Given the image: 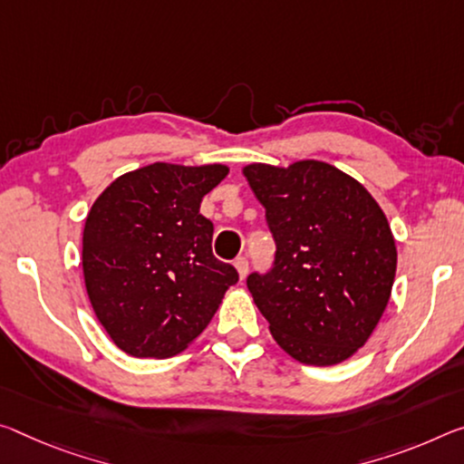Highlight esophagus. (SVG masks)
<instances>
[{"label":"esophagus","mask_w":464,"mask_h":464,"mask_svg":"<svg viewBox=\"0 0 464 464\" xmlns=\"http://www.w3.org/2000/svg\"><path fill=\"white\" fill-rule=\"evenodd\" d=\"M235 268H237V275H239L241 281H244V278L247 276V270H249L247 260L246 258H237V260H235Z\"/></svg>","instance_id":"esophagus-1"}]
</instances>
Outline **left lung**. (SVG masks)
<instances>
[{
	"mask_svg": "<svg viewBox=\"0 0 464 464\" xmlns=\"http://www.w3.org/2000/svg\"><path fill=\"white\" fill-rule=\"evenodd\" d=\"M266 208L275 268L247 289L278 347L305 365H336L363 347L391 301L396 244L367 189L324 160L241 169Z\"/></svg>",
	"mask_w": 464,
	"mask_h": 464,
	"instance_id": "1",
	"label": "left lung"
}]
</instances>
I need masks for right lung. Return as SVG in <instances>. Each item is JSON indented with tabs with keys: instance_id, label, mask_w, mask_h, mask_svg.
<instances>
[{
	"instance_id": "obj_1",
	"label": "right lung",
	"mask_w": 464,
	"mask_h": 464,
	"mask_svg": "<svg viewBox=\"0 0 464 464\" xmlns=\"http://www.w3.org/2000/svg\"><path fill=\"white\" fill-rule=\"evenodd\" d=\"M227 175L220 163H152L120 175L88 210L86 293L128 355L165 359L188 349L237 283V270L212 256L215 227L200 215Z\"/></svg>"
}]
</instances>
